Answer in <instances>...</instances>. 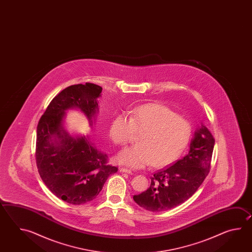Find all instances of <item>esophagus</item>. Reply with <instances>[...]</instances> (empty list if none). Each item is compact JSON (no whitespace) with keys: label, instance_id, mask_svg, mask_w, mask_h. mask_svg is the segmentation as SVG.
Returning <instances> with one entry per match:
<instances>
[{"label":"esophagus","instance_id":"obj_1","mask_svg":"<svg viewBox=\"0 0 252 252\" xmlns=\"http://www.w3.org/2000/svg\"><path fill=\"white\" fill-rule=\"evenodd\" d=\"M120 170L124 172V173H127V174H132V171L130 169H128V168H126V167H122Z\"/></svg>","mask_w":252,"mask_h":252}]
</instances>
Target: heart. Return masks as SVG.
Masks as SVG:
<instances>
[{"instance_id": "1", "label": "heart", "mask_w": 252, "mask_h": 252, "mask_svg": "<svg viewBox=\"0 0 252 252\" xmlns=\"http://www.w3.org/2000/svg\"><path fill=\"white\" fill-rule=\"evenodd\" d=\"M135 133H140L139 144L121 150L116 156L119 163L134 168L151 163L161 167L182 155L192 137V125L172 108L150 102L130 110L128 116L116 115L110 124L109 135L114 144H127Z\"/></svg>"}]
</instances>
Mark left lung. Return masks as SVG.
I'll return each mask as SVG.
<instances>
[{
    "label": "left lung",
    "instance_id": "left-lung-1",
    "mask_svg": "<svg viewBox=\"0 0 252 252\" xmlns=\"http://www.w3.org/2000/svg\"><path fill=\"white\" fill-rule=\"evenodd\" d=\"M214 142L208 128L202 125L194 133L188 155L154 173L150 188L134 195V201L150 212L172 209L186 202L209 173Z\"/></svg>",
    "mask_w": 252,
    "mask_h": 252
}]
</instances>
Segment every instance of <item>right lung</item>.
<instances>
[{"instance_id":"obj_1","label":"right lung","mask_w":252,"mask_h":252,"mask_svg":"<svg viewBox=\"0 0 252 252\" xmlns=\"http://www.w3.org/2000/svg\"><path fill=\"white\" fill-rule=\"evenodd\" d=\"M101 92V86L92 83L68 86L54 97L38 121L35 155L39 176L57 197L68 204L94 200L109 176L118 171L87 138H73L62 127L64 111L70 108L80 109L92 123Z\"/></svg>"}]
</instances>
